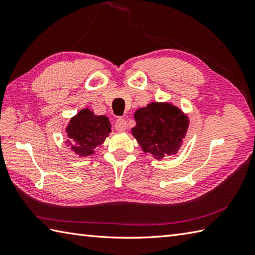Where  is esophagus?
Wrapping results in <instances>:
<instances>
[{"label": "esophagus", "instance_id": "34e87169", "mask_svg": "<svg viewBox=\"0 0 255 255\" xmlns=\"http://www.w3.org/2000/svg\"><path fill=\"white\" fill-rule=\"evenodd\" d=\"M115 129L117 131H121V132L126 130V129H127L126 121H125V119H122V118L117 119L116 123H115Z\"/></svg>", "mask_w": 255, "mask_h": 255}]
</instances>
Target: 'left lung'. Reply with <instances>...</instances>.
Segmentation results:
<instances>
[{
    "instance_id": "8db88e82",
    "label": "left lung",
    "mask_w": 255,
    "mask_h": 255,
    "mask_svg": "<svg viewBox=\"0 0 255 255\" xmlns=\"http://www.w3.org/2000/svg\"><path fill=\"white\" fill-rule=\"evenodd\" d=\"M131 129L144 153L156 160L175 154L186 136L189 119L180 108L166 102H152L134 113Z\"/></svg>"
}]
</instances>
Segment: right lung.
<instances>
[{
    "label": "right lung",
    "instance_id": "obj_1",
    "mask_svg": "<svg viewBox=\"0 0 255 255\" xmlns=\"http://www.w3.org/2000/svg\"><path fill=\"white\" fill-rule=\"evenodd\" d=\"M110 119L105 115H95L90 108H83L73 116L66 128L68 145L80 156L93 154L97 145L104 143L112 131Z\"/></svg>",
    "mask_w": 255,
    "mask_h": 255
}]
</instances>
